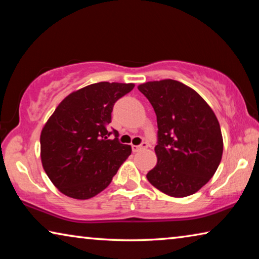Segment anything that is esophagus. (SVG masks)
<instances>
[{
  "mask_svg": "<svg viewBox=\"0 0 259 259\" xmlns=\"http://www.w3.org/2000/svg\"><path fill=\"white\" fill-rule=\"evenodd\" d=\"M148 146V144L146 142H143L140 145H133V151L134 152H138L140 150H143V148H146Z\"/></svg>",
  "mask_w": 259,
  "mask_h": 259,
  "instance_id": "1",
  "label": "esophagus"
}]
</instances>
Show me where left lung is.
Segmentation results:
<instances>
[{"mask_svg":"<svg viewBox=\"0 0 259 259\" xmlns=\"http://www.w3.org/2000/svg\"><path fill=\"white\" fill-rule=\"evenodd\" d=\"M157 121V163L146 175L153 186L174 198L194 194L221 163L223 137L216 115L192 88L175 80L138 85Z\"/></svg>","mask_w":259,"mask_h":259,"instance_id":"left-lung-1","label":"left lung"}]
</instances>
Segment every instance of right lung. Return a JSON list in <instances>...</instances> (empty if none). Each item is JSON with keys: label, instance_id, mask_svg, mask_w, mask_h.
Listing matches in <instances>:
<instances>
[{"label": "right lung", "instance_id": "obj_1", "mask_svg": "<svg viewBox=\"0 0 259 259\" xmlns=\"http://www.w3.org/2000/svg\"><path fill=\"white\" fill-rule=\"evenodd\" d=\"M134 83L99 82L69 94L47 121L41 133V161L52 184L69 198L87 200L104 191L131 146L108 133L117 99ZM111 133L116 138L108 140Z\"/></svg>", "mask_w": 259, "mask_h": 259}]
</instances>
